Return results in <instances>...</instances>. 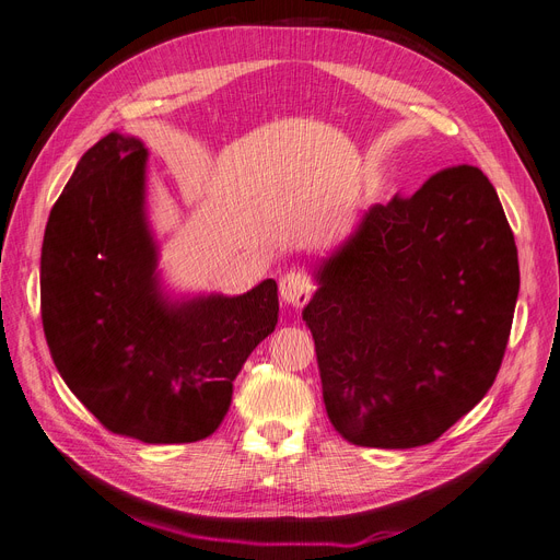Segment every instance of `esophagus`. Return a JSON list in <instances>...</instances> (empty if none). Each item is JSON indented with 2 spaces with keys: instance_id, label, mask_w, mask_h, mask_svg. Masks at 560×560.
Returning a JSON list of instances; mask_svg holds the SVG:
<instances>
[{
  "instance_id": "1",
  "label": "esophagus",
  "mask_w": 560,
  "mask_h": 560,
  "mask_svg": "<svg viewBox=\"0 0 560 560\" xmlns=\"http://www.w3.org/2000/svg\"><path fill=\"white\" fill-rule=\"evenodd\" d=\"M313 288H315L313 281L300 270H290L279 279L281 300L293 308H302L311 300Z\"/></svg>"
}]
</instances>
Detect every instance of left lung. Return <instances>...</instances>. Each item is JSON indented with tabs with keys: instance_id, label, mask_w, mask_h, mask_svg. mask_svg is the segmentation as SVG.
<instances>
[{
	"instance_id": "obj_1",
	"label": "left lung",
	"mask_w": 560,
	"mask_h": 560,
	"mask_svg": "<svg viewBox=\"0 0 560 560\" xmlns=\"http://www.w3.org/2000/svg\"><path fill=\"white\" fill-rule=\"evenodd\" d=\"M313 279L318 290L302 318L327 417L350 444H430L490 392L520 262L480 168H444L409 199L375 203L313 265Z\"/></svg>"
}]
</instances>
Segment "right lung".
Returning <instances> with one entry per match:
<instances>
[{
	"mask_svg": "<svg viewBox=\"0 0 560 560\" xmlns=\"http://www.w3.org/2000/svg\"><path fill=\"white\" fill-rule=\"evenodd\" d=\"M143 141L82 155L45 226L40 313L55 366L107 430L143 444L212 434L233 380L279 318L277 281L245 295L166 293L145 212Z\"/></svg>",
	"mask_w": 560,
	"mask_h": 560,
	"instance_id": "1",
	"label": "right lung"
}]
</instances>
